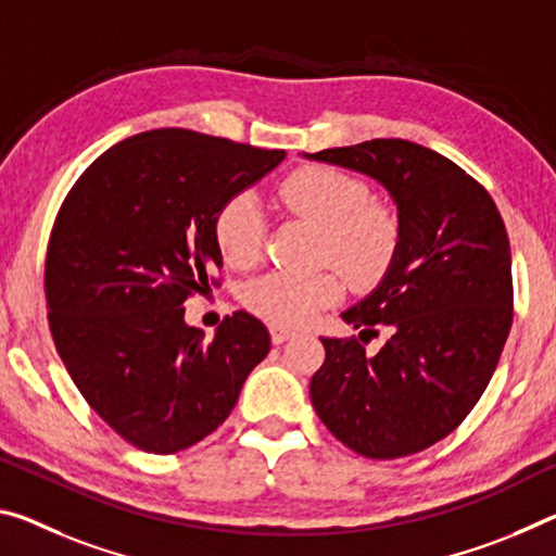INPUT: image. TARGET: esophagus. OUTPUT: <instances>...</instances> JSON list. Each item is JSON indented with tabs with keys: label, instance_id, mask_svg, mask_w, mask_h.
Masks as SVG:
<instances>
[{
	"label": "esophagus",
	"instance_id": "esophagus-1",
	"mask_svg": "<svg viewBox=\"0 0 556 556\" xmlns=\"http://www.w3.org/2000/svg\"><path fill=\"white\" fill-rule=\"evenodd\" d=\"M269 333H271V343H285L287 339L296 337V331L287 329V326H271Z\"/></svg>",
	"mask_w": 556,
	"mask_h": 556
}]
</instances>
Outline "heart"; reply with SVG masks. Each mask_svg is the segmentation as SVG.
Segmentation results:
<instances>
[{
  "label": "heart",
  "mask_w": 556,
  "mask_h": 556,
  "mask_svg": "<svg viewBox=\"0 0 556 556\" xmlns=\"http://www.w3.org/2000/svg\"><path fill=\"white\" fill-rule=\"evenodd\" d=\"M279 200L289 213L321 232L319 254L354 287H371L386 275L399 247V217L383 202L368 198L366 185L337 167L306 165L287 175ZM264 219L250 192L219 207L215 242L227 267L247 269L257 262ZM341 292L333 271H271L252 279L242 299L247 309L271 324H304L337 302Z\"/></svg>",
  "instance_id": "heart-1"
}]
</instances>
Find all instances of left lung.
Masks as SVG:
<instances>
[{
	"label": "left lung",
	"mask_w": 556,
	"mask_h": 556,
	"mask_svg": "<svg viewBox=\"0 0 556 556\" xmlns=\"http://www.w3.org/2000/svg\"><path fill=\"white\" fill-rule=\"evenodd\" d=\"M304 157L368 175L399 210V247L371 294L341 314L358 339H321L316 416L351 451L393 460L451 435L480 401L513 326V254L490 192L430 148L376 138ZM390 329L378 355L359 343Z\"/></svg>",
	"instance_id": "obj_1"
}]
</instances>
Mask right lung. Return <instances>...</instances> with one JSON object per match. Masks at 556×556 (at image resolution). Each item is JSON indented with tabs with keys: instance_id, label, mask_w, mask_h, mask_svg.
I'll return each instance as SVG.
<instances>
[{
	"instance_id": "obj_1",
	"label": "right lung",
	"mask_w": 556,
	"mask_h": 556,
	"mask_svg": "<svg viewBox=\"0 0 556 556\" xmlns=\"http://www.w3.org/2000/svg\"><path fill=\"white\" fill-rule=\"evenodd\" d=\"M285 151L157 128L86 167L51 230L49 329L86 403L146 453L200 443L230 416L269 354V331L235 312L215 337L185 324V299L223 267L215 217Z\"/></svg>"
}]
</instances>
